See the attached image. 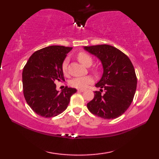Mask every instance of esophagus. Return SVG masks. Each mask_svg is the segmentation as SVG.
<instances>
[{"instance_id":"1","label":"esophagus","mask_w":159,"mask_h":159,"mask_svg":"<svg viewBox=\"0 0 159 159\" xmlns=\"http://www.w3.org/2000/svg\"><path fill=\"white\" fill-rule=\"evenodd\" d=\"M78 91H79V92H80V93H83V92H84L85 90H83V89H79V90H78Z\"/></svg>"}]
</instances>
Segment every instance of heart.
<instances>
[{
  "mask_svg": "<svg viewBox=\"0 0 159 159\" xmlns=\"http://www.w3.org/2000/svg\"><path fill=\"white\" fill-rule=\"evenodd\" d=\"M77 59L83 65L89 66L93 62V58L90 55L85 52H80L77 54ZM68 58H65L61 64V70L64 74L68 73ZM93 82V79L90 76L84 77L74 78L70 81L69 84L71 87L78 88V89H85L88 85Z\"/></svg>",
  "mask_w": 159,
  "mask_h": 159,
  "instance_id": "heart-1",
  "label": "heart"
}]
</instances>
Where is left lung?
<instances>
[{
	"label": "left lung",
	"instance_id": "8db88e82",
	"mask_svg": "<svg viewBox=\"0 0 159 159\" xmlns=\"http://www.w3.org/2000/svg\"><path fill=\"white\" fill-rule=\"evenodd\" d=\"M84 49L102 61L103 75L97 83L99 91L87 104L92 114L104 119H114L121 116L133 100L137 88L134 66L125 54L109 45L85 46ZM104 93H102L103 90Z\"/></svg>",
	"mask_w": 159,
	"mask_h": 159
}]
</instances>
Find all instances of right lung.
Wrapping results in <instances>:
<instances>
[{
  "label": "right lung",
  "mask_w": 159,
  "mask_h": 159,
  "mask_svg": "<svg viewBox=\"0 0 159 159\" xmlns=\"http://www.w3.org/2000/svg\"><path fill=\"white\" fill-rule=\"evenodd\" d=\"M72 48L51 45L37 50L22 71L24 96L29 106L41 116H56L65 110L75 88L66 86L60 93L56 81L64 80L61 64Z\"/></svg>",
  "instance_id": "right-lung-1"
}]
</instances>
